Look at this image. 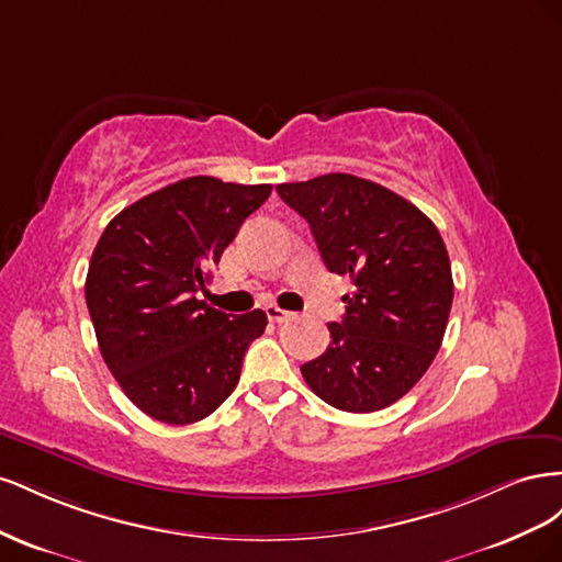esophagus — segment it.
Wrapping results in <instances>:
<instances>
[{
	"mask_svg": "<svg viewBox=\"0 0 562 562\" xmlns=\"http://www.w3.org/2000/svg\"><path fill=\"white\" fill-rule=\"evenodd\" d=\"M265 312H267L269 321H274V323H283V321H288V318H291V312H285V310L277 307V304H267V307H265Z\"/></svg>",
	"mask_w": 562,
	"mask_h": 562,
	"instance_id": "esophagus-1",
	"label": "esophagus"
}]
</instances>
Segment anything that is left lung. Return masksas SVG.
<instances>
[{
    "mask_svg": "<svg viewBox=\"0 0 562 562\" xmlns=\"http://www.w3.org/2000/svg\"><path fill=\"white\" fill-rule=\"evenodd\" d=\"M307 220L321 258L349 274L342 323L302 378L337 411L375 413L411 391L436 359L452 307V269L431 220L386 187L349 173L277 184Z\"/></svg>",
    "mask_w": 562,
    "mask_h": 562,
    "instance_id": "8db88e82",
    "label": "left lung"
}]
</instances>
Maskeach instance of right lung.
Segmentation results:
<instances>
[{
    "instance_id": "1",
    "label": "right lung",
    "mask_w": 562,
    "mask_h": 562,
    "mask_svg": "<svg viewBox=\"0 0 562 562\" xmlns=\"http://www.w3.org/2000/svg\"><path fill=\"white\" fill-rule=\"evenodd\" d=\"M271 184L211 176L178 180L124 209L91 255L87 304L100 353L149 417L192 424L239 384L244 353L267 314H225L199 291Z\"/></svg>"
}]
</instances>
